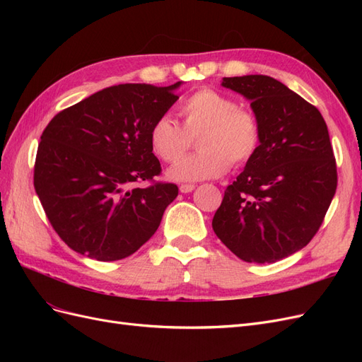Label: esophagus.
Instances as JSON below:
<instances>
[{"mask_svg": "<svg viewBox=\"0 0 362 362\" xmlns=\"http://www.w3.org/2000/svg\"><path fill=\"white\" fill-rule=\"evenodd\" d=\"M194 190V185L193 184H181L180 185V192L181 193H190Z\"/></svg>", "mask_w": 362, "mask_h": 362, "instance_id": "esophagus-1", "label": "esophagus"}]
</instances>
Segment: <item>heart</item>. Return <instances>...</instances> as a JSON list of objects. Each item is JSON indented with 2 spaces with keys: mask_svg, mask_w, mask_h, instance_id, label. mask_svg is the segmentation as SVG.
<instances>
[{
  "mask_svg": "<svg viewBox=\"0 0 362 362\" xmlns=\"http://www.w3.org/2000/svg\"><path fill=\"white\" fill-rule=\"evenodd\" d=\"M182 127L163 115L149 128V145L154 154L173 163L189 147L190 136L199 135L198 155L186 158L169 169L175 181L217 178L234 164H245L257 154L261 124L254 112L238 108L234 98L214 89H199L180 105Z\"/></svg>",
  "mask_w": 362,
  "mask_h": 362,
  "instance_id": "b5f03b06",
  "label": "heart"
}]
</instances>
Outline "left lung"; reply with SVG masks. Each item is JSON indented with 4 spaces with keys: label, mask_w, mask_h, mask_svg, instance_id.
<instances>
[{
    "label": "left lung",
    "mask_w": 362,
    "mask_h": 362,
    "mask_svg": "<svg viewBox=\"0 0 362 362\" xmlns=\"http://www.w3.org/2000/svg\"><path fill=\"white\" fill-rule=\"evenodd\" d=\"M261 124L257 154L228 185L213 217L221 242L246 262H276L311 242L337 190L323 116L267 75L225 76Z\"/></svg>",
    "instance_id": "left-lung-1"
}]
</instances>
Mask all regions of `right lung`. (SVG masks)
I'll use <instances>...</instances> for the list:
<instances>
[{"instance_id": "1", "label": "right lung", "mask_w": 362, "mask_h": 362, "mask_svg": "<svg viewBox=\"0 0 362 362\" xmlns=\"http://www.w3.org/2000/svg\"><path fill=\"white\" fill-rule=\"evenodd\" d=\"M181 84L107 87L54 116L42 133L35 189L52 228L75 252L122 259L158 229L177 185L129 187L160 175L149 128L177 103Z\"/></svg>"}]
</instances>
